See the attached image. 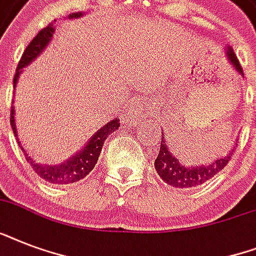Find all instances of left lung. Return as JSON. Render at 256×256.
I'll return each instance as SVG.
<instances>
[{"label": "left lung", "mask_w": 256, "mask_h": 256, "mask_svg": "<svg viewBox=\"0 0 256 256\" xmlns=\"http://www.w3.org/2000/svg\"><path fill=\"white\" fill-rule=\"evenodd\" d=\"M226 57L228 60L235 72L244 77L243 69L240 64H239L238 58L235 56L234 50L231 49L230 46H226ZM238 144V140H234V144H231V150L224 154V156L218 158V160H212L207 164H199V166H184L183 164L179 162L178 158L170 152L166 140H164V134H162L160 138V154L156 156V160L154 162L156 164V170L158 172L162 180L176 188H191V187H196L199 184L211 179L214 175H216L220 170L224 168L231 160V156L234 154V148Z\"/></svg>", "instance_id": "obj_1"}]
</instances>
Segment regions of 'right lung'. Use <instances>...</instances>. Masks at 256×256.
<instances>
[{"label": "right lung", "instance_id": "add662e5", "mask_svg": "<svg viewBox=\"0 0 256 256\" xmlns=\"http://www.w3.org/2000/svg\"><path fill=\"white\" fill-rule=\"evenodd\" d=\"M82 13H73L70 14L69 18H78L81 17ZM54 34V24H49V25L44 28L41 32H38V34L32 40L28 48L25 49L24 54H22L21 60L18 62L17 72L14 76V88L17 86L18 78L20 74L24 72V68L32 64L38 57L40 54L46 49V46L49 45L52 38ZM10 124L13 128V132L16 138H17V128H16V120H14V106L12 104V114H10ZM120 128V120L114 118L110 120L108 124H106L104 128H100L94 136L88 140V144L76 152L72 158L60 164H38L36 160L26 154L25 148H22L21 140L17 138L18 146L21 148V150L25 152L26 160L29 162L32 168L37 172L42 179H45L46 182L54 183V184H69V183H74L81 180L82 178H85L86 175L94 168L96 160L100 158V154L102 152V146L104 142L108 140V136L112 134L116 128Z\"/></svg>", "mask_w": 256, "mask_h": 256}]
</instances>
